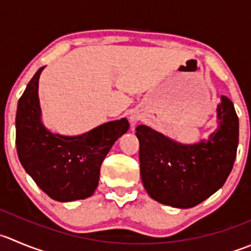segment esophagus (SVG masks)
Masks as SVG:
<instances>
[{"label":"esophagus","mask_w":251,"mask_h":251,"mask_svg":"<svg viewBox=\"0 0 251 251\" xmlns=\"http://www.w3.org/2000/svg\"><path fill=\"white\" fill-rule=\"evenodd\" d=\"M138 120H140V115H137V114H132V115L130 116L131 126H132V127H135L136 124L138 123Z\"/></svg>","instance_id":"1"}]
</instances>
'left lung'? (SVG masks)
Returning a JSON list of instances; mask_svg holds the SVG:
<instances>
[{"instance_id": "1", "label": "left lung", "mask_w": 251, "mask_h": 251, "mask_svg": "<svg viewBox=\"0 0 251 251\" xmlns=\"http://www.w3.org/2000/svg\"><path fill=\"white\" fill-rule=\"evenodd\" d=\"M217 119L218 127L208 140L194 145H182L146 125L136 127L141 177L153 200L190 208L223 186L239 142V120L227 97H221Z\"/></svg>"}]
</instances>
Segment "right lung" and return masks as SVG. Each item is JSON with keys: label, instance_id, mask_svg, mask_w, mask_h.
Instances as JSON below:
<instances>
[{"label": "right lung", "instance_id": "add662e5", "mask_svg": "<svg viewBox=\"0 0 251 251\" xmlns=\"http://www.w3.org/2000/svg\"><path fill=\"white\" fill-rule=\"evenodd\" d=\"M38 70L18 101L16 146L18 158L35 184L52 200H83L93 195L100 165L115 141L130 127L126 118L109 121L78 136H62L41 123Z\"/></svg>", "mask_w": 251, "mask_h": 251}]
</instances>
